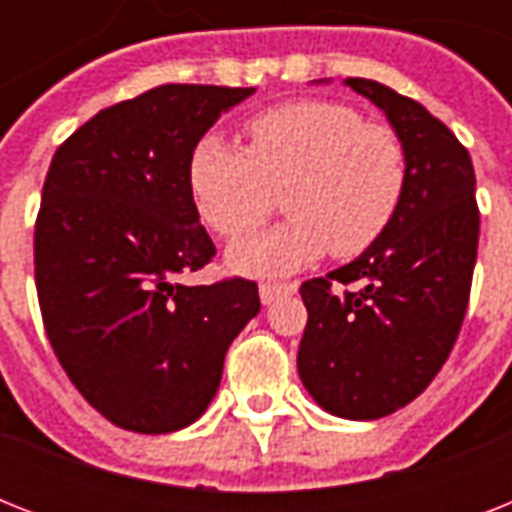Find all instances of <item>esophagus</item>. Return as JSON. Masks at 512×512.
I'll use <instances>...</instances> for the list:
<instances>
[{
  "label": "esophagus",
  "instance_id": "1",
  "mask_svg": "<svg viewBox=\"0 0 512 512\" xmlns=\"http://www.w3.org/2000/svg\"><path fill=\"white\" fill-rule=\"evenodd\" d=\"M295 292L297 284H279V281H263L260 284V300H263V305H271L281 295H295Z\"/></svg>",
  "mask_w": 512,
  "mask_h": 512
}]
</instances>
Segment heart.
<instances>
[{"instance_id": "heart-1", "label": "heart", "mask_w": 512, "mask_h": 512, "mask_svg": "<svg viewBox=\"0 0 512 512\" xmlns=\"http://www.w3.org/2000/svg\"><path fill=\"white\" fill-rule=\"evenodd\" d=\"M247 151L204 135L188 159L196 212L225 239L263 225L284 193L287 223L228 252L233 271L292 273L324 252L356 257L388 231L406 188L404 143L332 100H295L247 122Z\"/></svg>"}]
</instances>
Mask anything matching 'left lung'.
Wrapping results in <instances>:
<instances>
[{"instance_id": "8db88e82", "label": "left lung", "mask_w": 512, "mask_h": 512, "mask_svg": "<svg viewBox=\"0 0 512 512\" xmlns=\"http://www.w3.org/2000/svg\"><path fill=\"white\" fill-rule=\"evenodd\" d=\"M404 143V199L388 231L353 263L300 287L308 324L297 372L313 401L345 420H380L428 388L468 311L478 252L476 172L468 148L417 100L345 79ZM358 283L331 292V281Z\"/></svg>"}]
</instances>
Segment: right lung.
Here are the masks:
<instances>
[{"mask_svg":"<svg viewBox=\"0 0 512 512\" xmlns=\"http://www.w3.org/2000/svg\"><path fill=\"white\" fill-rule=\"evenodd\" d=\"M255 87L162 84L95 114L55 151L34 231L42 321L68 380L135 433L191 425L257 284L180 279L215 255L188 188L196 140Z\"/></svg>","mask_w":512,"mask_h":512,"instance_id":"obj_1","label":"right lung"}]
</instances>
